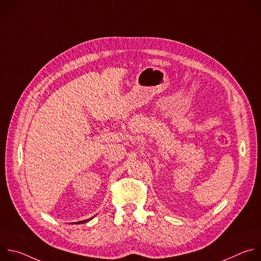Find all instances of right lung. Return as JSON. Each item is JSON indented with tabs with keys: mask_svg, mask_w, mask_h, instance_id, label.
<instances>
[{
	"mask_svg": "<svg viewBox=\"0 0 261 261\" xmlns=\"http://www.w3.org/2000/svg\"><path fill=\"white\" fill-rule=\"evenodd\" d=\"M91 219H92V218H91ZM91 219H87V220H85V221H81V222H76V223H79V224H82V223H86V222L90 221Z\"/></svg>",
	"mask_w": 261,
	"mask_h": 261,
	"instance_id": "obj_1",
	"label": "right lung"
}]
</instances>
